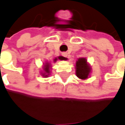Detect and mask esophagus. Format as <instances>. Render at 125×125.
Masks as SVG:
<instances>
[{
	"instance_id": "34e87169",
	"label": "esophagus",
	"mask_w": 125,
	"mask_h": 125,
	"mask_svg": "<svg viewBox=\"0 0 125 125\" xmlns=\"http://www.w3.org/2000/svg\"><path fill=\"white\" fill-rule=\"evenodd\" d=\"M62 55L63 56V57H67V58L69 59V55H68V54L67 52H62Z\"/></svg>"
}]
</instances>
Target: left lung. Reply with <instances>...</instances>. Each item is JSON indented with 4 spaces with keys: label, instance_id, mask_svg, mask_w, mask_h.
<instances>
[{
    "label": "left lung",
    "instance_id": "8db88e82",
    "mask_svg": "<svg viewBox=\"0 0 125 125\" xmlns=\"http://www.w3.org/2000/svg\"><path fill=\"white\" fill-rule=\"evenodd\" d=\"M76 75L80 79L86 80L91 73V67L85 58H80L76 62Z\"/></svg>",
    "mask_w": 125,
    "mask_h": 125
}]
</instances>
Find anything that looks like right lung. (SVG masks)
<instances>
[{
	"instance_id": "right-lung-1",
	"label": "right lung",
	"mask_w": 125,
	"mask_h": 125,
	"mask_svg": "<svg viewBox=\"0 0 125 125\" xmlns=\"http://www.w3.org/2000/svg\"><path fill=\"white\" fill-rule=\"evenodd\" d=\"M57 59H59V60H67V59L66 57H63L62 56H59L58 57V58H55L54 59V62H56ZM50 63H45V65H44V73H43L42 75L43 77H48L50 73Z\"/></svg>"
}]
</instances>
